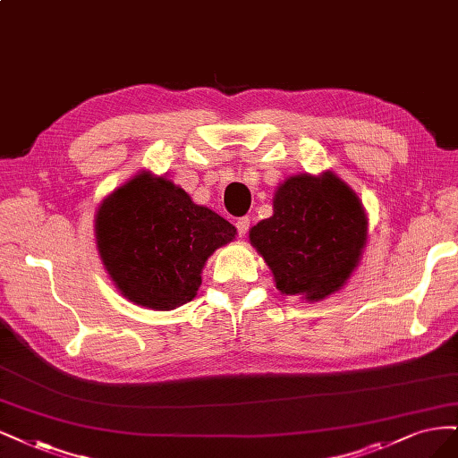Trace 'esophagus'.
Segmentation results:
<instances>
[{"mask_svg": "<svg viewBox=\"0 0 458 458\" xmlns=\"http://www.w3.org/2000/svg\"><path fill=\"white\" fill-rule=\"evenodd\" d=\"M249 225H250V220H249L247 216H243V218H238V223H235V228H238L240 238H243V235L247 233V230H249Z\"/></svg>", "mask_w": 458, "mask_h": 458, "instance_id": "34e87169", "label": "esophagus"}]
</instances>
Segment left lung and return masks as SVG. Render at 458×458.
<instances>
[{"label": "left lung", "instance_id": "obj_1", "mask_svg": "<svg viewBox=\"0 0 458 458\" xmlns=\"http://www.w3.org/2000/svg\"><path fill=\"white\" fill-rule=\"evenodd\" d=\"M367 233L369 218L356 191L323 171L287 176L274 194V215L249 230V242L279 293L318 302L348 284Z\"/></svg>", "mask_w": 458, "mask_h": 458}]
</instances>
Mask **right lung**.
<instances>
[{
	"instance_id": "add662e5",
	"label": "right lung",
	"mask_w": 458,
	"mask_h": 458,
	"mask_svg": "<svg viewBox=\"0 0 458 458\" xmlns=\"http://www.w3.org/2000/svg\"><path fill=\"white\" fill-rule=\"evenodd\" d=\"M235 233L165 174L146 169L102 199L95 215L97 249L115 289L161 312L196 297L205 262Z\"/></svg>"
}]
</instances>
